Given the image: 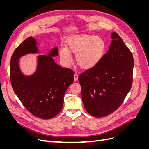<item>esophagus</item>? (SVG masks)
Wrapping results in <instances>:
<instances>
[{
	"label": "esophagus",
	"instance_id": "34e87169",
	"mask_svg": "<svg viewBox=\"0 0 149 149\" xmlns=\"http://www.w3.org/2000/svg\"><path fill=\"white\" fill-rule=\"evenodd\" d=\"M78 79V75L77 74H74V81H77Z\"/></svg>",
	"mask_w": 149,
	"mask_h": 149
}]
</instances>
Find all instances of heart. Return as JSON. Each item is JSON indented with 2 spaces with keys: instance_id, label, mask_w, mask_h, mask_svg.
I'll list each match as a JSON object with an SVG mask.
<instances>
[{
  "instance_id": "1",
  "label": "heart",
  "mask_w": 149,
  "mask_h": 149,
  "mask_svg": "<svg viewBox=\"0 0 149 149\" xmlns=\"http://www.w3.org/2000/svg\"><path fill=\"white\" fill-rule=\"evenodd\" d=\"M106 43L102 37L83 35L71 39L66 48L60 49L61 59L66 64L71 63V54L75 55L77 65L84 70L92 69L102 60L106 51Z\"/></svg>"
}]
</instances>
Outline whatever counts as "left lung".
I'll return each instance as SVG.
<instances>
[{
  "instance_id": "1",
  "label": "left lung",
  "mask_w": 149,
  "mask_h": 149,
  "mask_svg": "<svg viewBox=\"0 0 149 149\" xmlns=\"http://www.w3.org/2000/svg\"><path fill=\"white\" fill-rule=\"evenodd\" d=\"M111 38L109 49L100 63L78 77L84 107L96 118L118 109L132 87V54L118 33L112 32Z\"/></svg>"
}]
</instances>
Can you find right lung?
<instances>
[{
    "label": "right lung",
    "instance_id": "right-lung-1",
    "mask_svg": "<svg viewBox=\"0 0 149 149\" xmlns=\"http://www.w3.org/2000/svg\"><path fill=\"white\" fill-rule=\"evenodd\" d=\"M40 53L37 40L26 38L12 54L10 81L12 88L24 107L37 118L49 119L62 109L66 89L74 81L72 70L57 65L53 57L58 55L57 47L45 55L37 57V65L33 74H24L20 68V58L27 54Z\"/></svg>",
    "mask_w": 149,
    "mask_h": 149
}]
</instances>
